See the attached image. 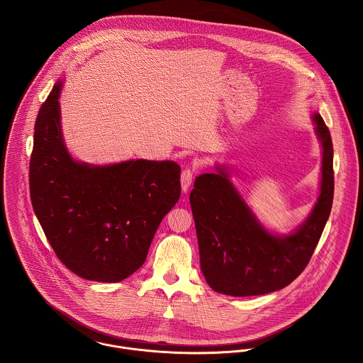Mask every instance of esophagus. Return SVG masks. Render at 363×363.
I'll list each match as a JSON object with an SVG mask.
<instances>
[{
    "mask_svg": "<svg viewBox=\"0 0 363 363\" xmlns=\"http://www.w3.org/2000/svg\"><path fill=\"white\" fill-rule=\"evenodd\" d=\"M196 176V169H190V167H186L183 172H182V177H180V182H182V190L186 193L189 190V187L191 186V182Z\"/></svg>",
    "mask_w": 363,
    "mask_h": 363,
    "instance_id": "1",
    "label": "esophagus"
}]
</instances>
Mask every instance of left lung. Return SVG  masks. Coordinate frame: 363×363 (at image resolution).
<instances>
[{"mask_svg":"<svg viewBox=\"0 0 363 363\" xmlns=\"http://www.w3.org/2000/svg\"><path fill=\"white\" fill-rule=\"evenodd\" d=\"M313 123L323 147L320 196L309 218L291 235L269 233L229 180L225 167L200 174L190 193L201 271L207 284L229 296L279 291L306 268L330 216L334 197L333 141L318 113Z\"/></svg>","mask_w":363,"mask_h":363,"instance_id":"left-lung-1","label":"left lung"}]
</instances>
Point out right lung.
<instances>
[{
    "label": "right lung",
    "instance_id": "1",
    "mask_svg": "<svg viewBox=\"0 0 363 363\" xmlns=\"http://www.w3.org/2000/svg\"><path fill=\"white\" fill-rule=\"evenodd\" d=\"M61 82L42 104L29 189L33 211L60 261L81 278L120 282L147 259L156 229L180 199V166L127 160L92 166L67 151L60 123Z\"/></svg>",
    "mask_w": 363,
    "mask_h": 363
}]
</instances>
